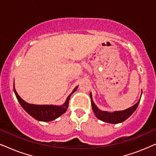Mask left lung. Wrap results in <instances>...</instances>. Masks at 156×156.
Listing matches in <instances>:
<instances>
[{
    "label": "left lung",
    "mask_w": 156,
    "mask_h": 156,
    "mask_svg": "<svg viewBox=\"0 0 156 156\" xmlns=\"http://www.w3.org/2000/svg\"><path fill=\"white\" fill-rule=\"evenodd\" d=\"M141 97V96H140ZM90 98L91 101V106H92V110L94 113L95 116H97L99 120L104 122L109 123H114V124H116V123H119L123 122L125 120L129 118V116H131V114L135 112L136 108H137L138 104L140 103V99L136 103L135 105L131 106V107L127 108V109L123 110V111H115L114 112H105V111L100 110L95 104L94 103V101L92 99V95L91 93H90Z\"/></svg>",
    "instance_id": "left-lung-1"
}]
</instances>
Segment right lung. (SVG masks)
I'll use <instances>...</instances> for the list:
<instances>
[{"label": "right lung", "instance_id": "obj_1", "mask_svg": "<svg viewBox=\"0 0 156 156\" xmlns=\"http://www.w3.org/2000/svg\"><path fill=\"white\" fill-rule=\"evenodd\" d=\"M77 88L78 86L74 89V90L68 96L65 102L62 105H36V104L27 103L23 99H21V97L18 95L16 89H15V85L13 86L15 94H16L17 99L20 103V106L23 108V109L36 120L44 121V122L55 120L67 112L71 95L77 89Z\"/></svg>", "mask_w": 156, "mask_h": 156}]
</instances>
